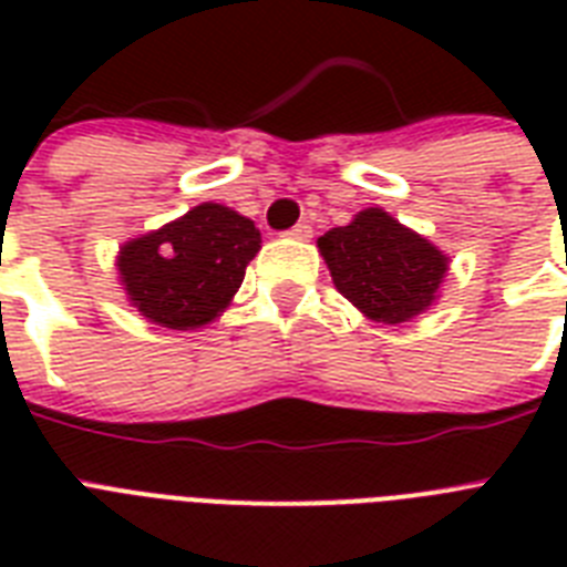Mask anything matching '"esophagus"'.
<instances>
[{
	"label": "esophagus",
	"mask_w": 567,
	"mask_h": 567,
	"mask_svg": "<svg viewBox=\"0 0 567 567\" xmlns=\"http://www.w3.org/2000/svg\"><path fill=\"white\" fill-rule=\"evenodd\" d=\"M288 235H291V238H297V240H309L311 238V226H309V223H297V226H293Z\"/></svg>",
	"instance_id": "esophagus-1"
}]
</instances>
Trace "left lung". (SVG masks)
I'll return each mask as SVG.
<instances>
[{
    "mask_svg": "<svg viewBox=\"0 0 567 567\" xmlns=\"http://www.w3.org/2000/svg\"><path fill=\"white\" fill-rule=\"evenodd\" d=\"M338 293L373 323H409L441 297L450 258L432 240L391 217L364 208L318 238Z\"/></svg>",
    "mask_w": 567,
    "mask_h": 567,
    "instance_id": "left-lung-1",
    "label": "left lung"
}]
</instances>
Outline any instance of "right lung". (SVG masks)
I'll return each instance as SVG.
<instances>
[{"instance_id": "1", "label": "right lung", "mask_w": 567, "mask_h": 567, "mask_svg": "<svg viewBox=\"0 0 567 567\" xmlns=\"http://www.w3.org/2000/svg\"><path fill=\"white\" fill-rule=\"evenodd\" d=\"M258 249L261 231L249 217L199 203L120 247V285L146 323L196 332L229 309Z\"/></svg>"}]
</instances>
